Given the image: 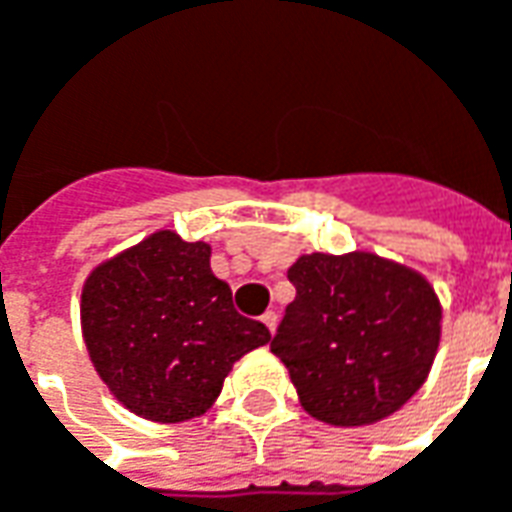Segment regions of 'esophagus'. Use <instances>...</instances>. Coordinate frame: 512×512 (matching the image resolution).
<instances>
[{"label": "esophagus", "mask_w": 512, "mask_h": 512, "mask_svg": "<svg viewBox=\"0 0 512 512\" xmlns=\"http://www.w3.org/2000/svg\"><path fill=\"white\" fill-rule=\"evenodd\" d=\"M260 321L266 323V329L271 334L277 332V323H279V318H277V312H266V315H263V318H260Z\"/></svg>", "instance_id": "esophagus-1"}]
</instances>
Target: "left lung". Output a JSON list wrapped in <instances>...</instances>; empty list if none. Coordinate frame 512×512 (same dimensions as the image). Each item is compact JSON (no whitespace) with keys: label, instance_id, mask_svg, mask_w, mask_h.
Masks as SVG:
<instances>
[{"label":"left lung","instance_id":"left-lung-1","mask_svg":"<svg viewBox=\"0 0 512 512\" xmlns=\"http://www.w3.org/2000/svg\"><path fill=\"white\" fill-rule=\"evenodd\" d=\"M271 351L310 417L373 425L428 381L441 340V301L414 268L376 252L301 255Z\"/></svg>","mask_w":512,"mask_h":512}]
</instances>
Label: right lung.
<instances>
[{
    "mask_svg": "<svg viewBox=\"0 0 512 512\" xmlns=\"http://www.w3.org/2000/svg\"><path fill=\"white\" fill-rule=\"evenodd\" d=\"M79 310L95 373L128 411L161 425L205 414L235 362L271 340L213 277L211 244L175 230L98 263Z\"/></svg>",
    "mask_w": 512,
    "mask_h": 512,
    "instance_id": "right-lung-1",
    "label": "right lung"
}]
</instances>
